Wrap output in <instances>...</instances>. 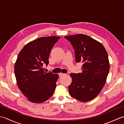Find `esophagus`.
Returning <instances> with one entry per match:
<instances>
[{
    "label": "esophagus",
    "mask_w": 124,
    "mask_h": 124,
    "mask_svg": "<svg viewBox=\"0 0 124 124\" xmlns=\"http://www.w3.org/2000/svg\"><path fill=\"white\" fill-rule=\"evenodd\" d=\"M66 75V74H65V73H59V75L60 77H62V76H64V75Z\"/></svg>",
    "instance_id": "esophagus-1"
}]
</instances>
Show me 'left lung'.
Wrapping results in <instances>:
<instances>
[{"label":"left lung","mask_w":124,"mask_h":124,"mask_svg":"<svg viewBox=\"0 0 124 124\" xmlns=\"http://www.w3.org/2000/svg\"><path fill=\"white\" fill-rule=\"evenodd\" d=\"M75 52V62H82L81 73H71L70 95L83 102H88L100 94L110 70L108 55L100 42L84 34L65 37Z\"/></svg>","instance_id":"left-lung-1"}]
</instances>
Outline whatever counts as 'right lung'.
Returning <instances> with one entry per match:
<instances>
[{"label": "right lung", "mask_w": 124, "mask_h": 124, "mask_svg": "<svg viewBox=\"0 0 124 124\" xmlns=\"http://www.w3.org/2000/svg\"><path fill=\"white\" fill-rule=\"evenodd\" d=\"M60 39L39 38L27 44L19 54L14 66L17 85L30 102L42 103L54 94L58 74L45 72L43 65L49 64L52 48Z\"/></svg>", "instance_id": "obj_1"}]
</instances>
